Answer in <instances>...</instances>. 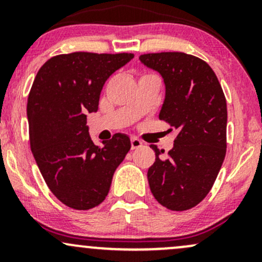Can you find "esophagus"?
<instances>
[{
	"mask_svg": "<svg viewBox=\"0 0 262 262\" xmlns=\"http://www.w3.org/2000/svg\"><path fill=\"white\" fill-rule=\"evenodd\" d=\"M130 144H132V150L139 149V148H141V146H143V141L138 139V138H132Z\"/></svg>",
	"mask_w": 262,
	"mask_h": 262,
	"instance_id": "esophagus-1",
	"label": "esophagus"
}]
</instances>
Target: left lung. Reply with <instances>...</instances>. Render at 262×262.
I'll list each match as a JSON object with an SVG mask.
<instances>
[{"instance_id": "8db88e82", "label": "left lung", "mask_w": 262, "mask_h": 262, "mask_svg": "<svg viewBox=\"0 0 262 262\" xmlns=\"http://www.w3.org/2000/svg\"><path fill=\"white\" fill-rule=\"evenodd\" d=\"M140 61L164 77L166 96L159 114L179 133L165 158L155 145L149 167L151 193L167 209L187 210L202 202L227 152V101L217 75L202 59L186 53L143 54Z\"/></svg>"}]
</instances>
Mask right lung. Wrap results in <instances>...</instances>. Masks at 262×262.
Segmentation results:
<instances>
[{
  "mask_svg": "<svg viewBox=\"0 0 262 262\" xmlns=\"http://www.w3.org/2000/svg\"><path fill=\"white\" fill-rule=\"evenodd\" d=\"M133 58L132 53L60 54L35 76L27 102L31 149L48 187L70 208L87 210L103 202L130 150V139L121 133L102 141L103 148L95 145L86 113L98 110L104 82Z\"/></svg>",
  "mask_w": 262,
  "mask_h": 262,
  "instance_id": "right-lung-1",
  "label": "right lung"
}]
</instances>
